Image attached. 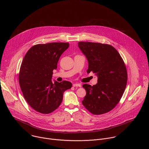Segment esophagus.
<instances>
[{"label":"esophagus","mask_w":149,"mask_h":149,"mask_svg":"<svg viewBox=\"0 0 149 149\" xmlns=\"http://www.w3.org/2000/svg\"><path fill=\"white\" fill-rule=\"evenodd\" d=\"M81 84H78V83H74L73 84V87H81Z\"/></svg>","instance_id":"34e87169"}]
</instances>
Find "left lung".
Segmentation results:
<instances>
[{"label":"left lung","instance_id":"1","mask_svg":"<svg viewBox=\"0 0 149 149\" xmlns=\"http://www.w3.org/2000/svg\"><path fill=\"white\" fill-rule=\"evenodd\" d=\"M78 45L88 60L87 72L93 71L98 77L96 85L82 86L87 94L82 103L93 114L108 113L118 103L126 87L124 62L111 45L90 42H79Z\"/></svg>","mask_w":149,"mask_h":149}]
</instances>
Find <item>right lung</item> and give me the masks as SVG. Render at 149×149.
<instances>
[{
  "label": "right lung",
  "instance_id": "obj_1",
  "mask_svg": "<svg viewBox=\"0 0 149 149\" xmlns=\"http://www.w3.org/2000/svg\"><path fill=\"white\" fill-rule=\"evenodd\" d=\"M68 43L52 42L31 47L21 64L19 82L24 97L31 107L42 114H49L62 102L63 92L72 87L71 82L52 81L53 70Z\"/></svg>",
  "mask_w": 149,
  "mask_h": 149
}]
</instances>
